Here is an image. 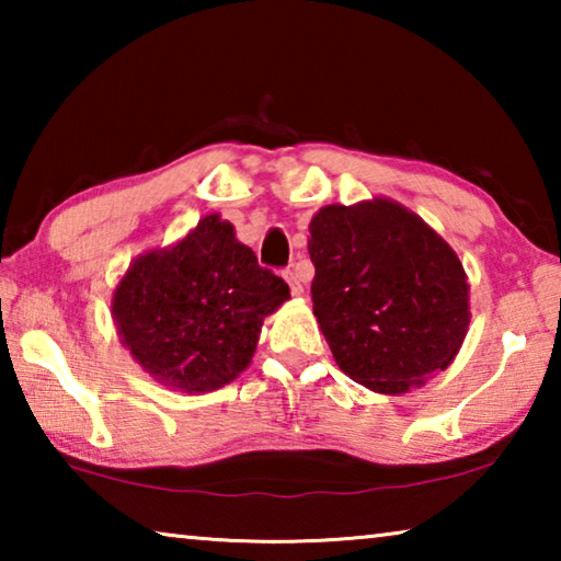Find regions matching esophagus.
I'll return each instance as SVG.
<instances>
[{
  "instance_id": "34e87169",
  "label": "esophagus",
  "mask_w": 561,
  "mask_h": 561,
  "mask_svg": "<svg viewBox=\"0 0 561 561\" xmlns=\"http://www.w3.org/2000/svg\"><path fill=\"white\" fill-rule=\"evenodd\" d=\"M284 279L289 282V287H291V294H294V297H299V294L304 291L301 282H299V274L294 272V270H287V272H284Z\"/></svg>"
}]
</instances>
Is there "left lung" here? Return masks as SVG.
I'll use <instances>...</instances> for the list:
<instances>
[{
    "label": "left lung",
    "instance_id": "obj_1",
    "mask_svg": "<svg viewBox=\"0 0 561 561\" xmlns=\"http://www.w3.org/2000/svg\"><path fill=\"white\" fill-rule=\"evenodd\" d=\"M311 301L341 371L405 393L445 371L470 324L468 277L443 237L386 197L311 217Z\"/></svg>",
    "mask_w": 561,
    "mask_h": 561
}]
</instances>
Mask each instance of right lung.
Segmentation results:
<instances>
[{
    "label": "right lung",
    "mask_w": 561,
    "mask_h": 561,
    "mask_svg": "<svg viewBox=\"0 0 561 561\" xmlns=\"http://www.w3.org/2000/svg\"><path fill=\"white\" fill-rule=\"evenodd\" d=\"M289 299L234 227L207 215L168 250L140 254L113 291L123 346L163 386L205 393L250 366L262 319Z\"/></svg>",
    "instance_id": "obj_1"
}]
</instances>
